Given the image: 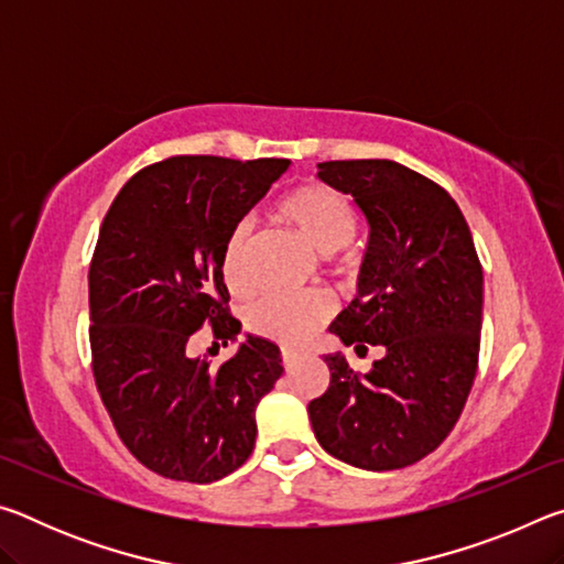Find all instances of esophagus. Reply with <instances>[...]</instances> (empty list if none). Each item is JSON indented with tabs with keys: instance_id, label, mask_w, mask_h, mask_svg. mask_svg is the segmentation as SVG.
<instances>
[{
	"instance_id": "esophagus-1",
	"label": "esophagus",
	"mask_w": 564,
	"mask_h": 564,
	"mask_svg": "<svg viewBox=\"0 0 564 564\" xmlns=\"http://www.w3.org/2000/svg\"><path fill=\"white\" fill-rule=\"evenodd\" d=\"M281 358H283V368L285 370H293L295 366H299V360L303 358L299 350H291V348H283L281 350Z\"/></svg>"
}]
</instances>
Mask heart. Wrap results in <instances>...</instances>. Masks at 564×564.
I'll return each instance as SVG.
<instances>
[{
  "label": "heart",
  "mask_w": 564,
  "mask_h": 564,
  "mask_svg": "<svg viewBox=\"0 0 564 564\" xmlns=\"http://www.w3.org/2000/svg\"><path fill=\"white\" fill-rule=\"evenodd\" d=\"M283 221H289L305 241L321 253H336L350 243L356 234V212L338 191L328 186L295 188L279 206ZM253 226L248 218L228 234L221 275L234 293H243L251 285L248 273V246ZM333 313V301L326 293H281L269 291L256 299L246 311L248 328L261 336L279 340H303Z\"/></svg>",
  "instance_id": "1"
}]
</instances>
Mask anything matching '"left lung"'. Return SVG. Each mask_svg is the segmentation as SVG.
Here are the masks:
<instances>
[{
  "label": "left lung",
  "mask_w": 564,
  "mask_h": 564,
  "mask_svg": "<svg viewBox=\"0 0 564 564\" xmlns=\"http://www.w3.org/2000/svg\"><path fill=\"white\" fill-rule=\"evenodd\" d=\"M323 184L368 221L358 293L330 323L356 352L380 346L370 373L323 356L330 386L308 403L321 447L362 470H398L433 453L470 393L482 328V269L445 188L388 159L326 161Z\"/></svg>",
  "instance_id": "obj_1"
}]
</instances>
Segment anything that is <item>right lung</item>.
Listing matches in <instances>:
<instances>
[{
    "instance_id": "right-lung-1",
    "label": "right lung",
    "mask_w": 564,
    "mask_h": 564,
    "mask_svg": "<svg viewBox=\"0 0 564 564\" xmlns=\"http://www.w3.org/2000/svg\"><path fill=\"white\" fill-rule=\"evenodd\" d=\"M289 159L171 156L141 169L113 198L89 269L94 378L121 443L161 477L214 482L256 445V405L281 378L275 343L246 333L221 366L191 356L228 313L221 256L228 234L289 171Z\"/></svg>"
}]
</instances>
